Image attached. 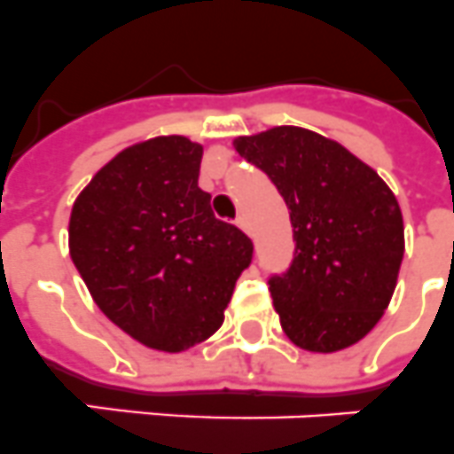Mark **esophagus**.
<instances>
[{
    "instance_id": "1",
    "label": "esophagus",
    "mask_w": 454,
    "mask_h": 454,
    "mask_svg": "<svg viewBox=\"0 0 454 454\" xmlns=\"http://www.w3.org/2000/svg\"><path fill=\"white\" fill-rule=\"evenodd\" d=\"M235 223H238L239 228H242V231H245V233H251V226H249V219H247L245 215H239L238 216V221H235Z\"/></svg>"
}]
</instances>
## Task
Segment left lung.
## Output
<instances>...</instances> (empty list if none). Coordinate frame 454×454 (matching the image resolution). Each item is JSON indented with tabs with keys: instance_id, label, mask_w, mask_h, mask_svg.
<instances>
[{
	"instance_id": "left-lung-1",
	"label": "left lung",
	"mask_w": 454,
	"mask_h": 454,
	"mask_svg": "<svg viewBox=\"0 0 454 454\" xmlns=\"http://www.w3.org/2000/svg\"><path fill=\"white\" fill-rule=\"evenodd\" d=\"M233 145L291 209L295 256L270 279L286 337L311 353L357 344L386 314L402 268L395 193L344 145L309 129L274 127Z\"/></svg>"
}]
</instances>
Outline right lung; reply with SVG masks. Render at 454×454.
<instances>
[{
	"mask_svg": "<svg viewBox=\"0 0 454 454\" xmlns=\"http://www.w3.org/2000/svg\"><path fill=\"white\" fill-rule=\"evenodd\" d=\"M203 145L156 136L113 156L75 198L68 251L98 309L147 348L180 353L223 323L254 245L198 186Z\"/></svg>",
	"mask_w": 454,
	"mask_h": 454,
	"instance_id": "1",
	"label": "right lung"
}]
</instances>
